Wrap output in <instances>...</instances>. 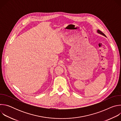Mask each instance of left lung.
<instances>
[{"instance_id": "left-lung-1", "label": "left lung", "mask_w": 121, "mask_h": 121, "mask_svg": "<svg viewBox=\"0 0 121 121\" xmlns=\"http://www.w3.org/2000/svg\"><path fill=\"white\" fill-rule=\"evenodd\" d=\"M97 32L99 33H100V34H102V35H104V36H105V34H104V33H103L102 31H101L100 30H97Z\"/></svg>"}]
</instances>
